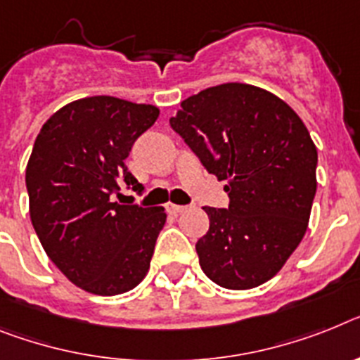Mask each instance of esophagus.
<instances>
[{"mask_svg":"<svg viewBox=\"0 0 360 360\" xmlns=\"http://www.w3.org/2000/svg\"><path fill=\"white\" fill-rule=\"evenodd\" d=\"M166 210L172 214H181V212H185L186 207H183V205H174V203H168L166 205Z\"/></svg>","mask_w":360,"mask_h":360,"instance_id":"1","label":"esophagus"}]
</instances>
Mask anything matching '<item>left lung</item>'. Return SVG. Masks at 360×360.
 Returning <instances> with one entry per match:
<instances>
[{"label":"left lung","instance_id":"8db88e82","mask_svg":"<svg viewBox=\"0 0 360 360\" xmlns=\"http://www.w3.org/2000/svg\"><path fill=\"white\" fill-rule=\"evenodd\" d=\"M170 126L208 174L226 181L231 199L229 208L205 207L199 265L221 288H258L307 231L319 159L309 131L282 98L238 82L188 96Z\"/></svg>","mask_w":360,"mask_h":360}]
</instances>
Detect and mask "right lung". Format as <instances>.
Here are the masks:
<instances>
[{
  "instance_id": "right-lung-1",
  "label": "right lung",
  "mask_w": 360,
  "mask_h": 360,
  "mask_svg": "<svg viewBox=\"0 0 360 360\" xmlns=\"http://www.w3.org/2000/svg\"><path fill=\"white\" fill-rule=\"evenodd\" d=\"M159 117L150 104L87 96L51 117L27 162L29 212L41 247L84 291L113 297L143 282L165 226L162 207L111 201L141 190L124 159Z\"/></svg>"
}]
</instances>
